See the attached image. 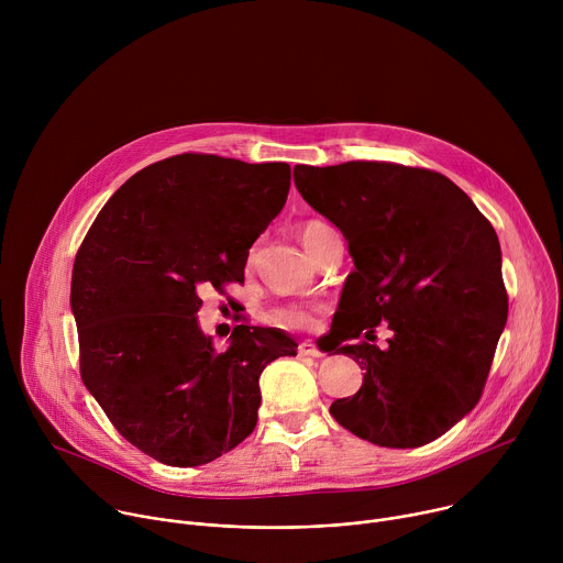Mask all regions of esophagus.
<instances>
[{"label":"esophagus","mask_w":563,"mask_h":563,"mask_svg":"<svg viewBox=\"0 0 563 563\" xmlns=\"http://www.w3.org/2000/svg\"><path fill=\"white\" fill-rule=\"evenodd\" d=\"M298 356H311V358H318L320 356V350L311 343V341H302L298 345Z\"/></svg>","instance_id":"1"}]
</instances>
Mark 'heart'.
I'll use <instances>...</instances> for the list:
<instances>
[{
  "label": "heart",
  "mask_w": 563,
  "mask_h": 563,
  "mask_svg": "<svg viewBox=\"0 0 563 563\" xmlns=\"http://www.w3.org/2000/svg\"><path fill=\"white\" fill-rule=\"evenodd\" d=\"M325 227H328V224L318 222V220L305 222L302 229H300L302 245L307 247V245L311 243V240H313V235H316L318 231H323ZM272 318H274V323H278V325H283V328H291V330H309V328H313V323H316L313 309L307 307V305H283V307H276V309L272 311Z\"/></svg>",
  "instance_id": "heart-1"
}]
</instances>
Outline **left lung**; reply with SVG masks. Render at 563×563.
I'll use <instances>...</instances> for the list:
<instances>
[{"label":"left lung","instance_id":"obj_1","mask_svg":"<svg viewBox=\"0 0 563 563\" xmlns=\"http://www.w3.org/2000/svg\"><path fill=\"white\" fill-rule=\"evenodd\" d=\"M294 185L341 229L354 261L332 350L365 374L330 415L380 448L439 439L478 404L506 328L493 224L452 180L428 169L296 165ZM380 322L393 332L387 349L353 343Z\"/></svg>","mask_w":563,"mask_h":563}]
</instances>
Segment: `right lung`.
I'll list each match as a JSON object with an SVG mask.
<instances>
[{
	"label": "right lung",
	"mask_w": 563,
	"mask_h": 563,
	"mask_svg": "<svg viewBox=\"0 0 563 563\" xmlns=\"http://www.w3.org/2000/svg\"><path fill=\"white\" fill-rule=\"evenodd\" d=\"M287 163L183 153L137 172L79 247L70 309L79 372L115 430L176 467L209 463L256 428L263 369L296 356L276 328L200 330L198 287L243 283L256 238L289 194Z\"/></svg>",
	"instance_id": "add662e5"
}]
</instances>
